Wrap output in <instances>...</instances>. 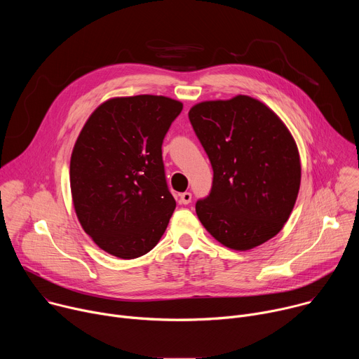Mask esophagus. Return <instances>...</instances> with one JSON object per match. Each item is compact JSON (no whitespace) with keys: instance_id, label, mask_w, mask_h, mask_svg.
Listing matches in <instances>:
<instances>
[{"instance_id":"obj_1","label":"esophagus","mask_w":359,"mask_h":359,"mask_svg":"<svg viewBox=\"0 0 359 359\" xmlns=\"http://www.w3.org/2000/svg\"><path fill=\"white\" fill-rule=\"evenodd\" d=\"M191 201V193L189 191H184L180 194V203L182 204H189Z\"/></svg>"}]
</instances>
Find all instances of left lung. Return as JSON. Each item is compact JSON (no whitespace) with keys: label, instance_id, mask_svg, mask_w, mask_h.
<instances>
[{"label":"left lung","instance_id":"8db88e82","mask_svg":"<svg viewBox=\"0 0 359 359\" xmlns=\"http://www.w3.org/2000/svg\"><path fill=\"white\" fill-rule=\"evenodd\" d=\"M189 119L213 168L212 191L196 203L200 223L231 250L273 238L301 183L298 147L285 123L247 95L198 102Z\"/></svg>","mask_w":359,"mask_h":359}]
</instances>
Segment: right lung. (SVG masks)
<instances>
[{
	"mask_svg": "<svg viewBox=\"0 0 359 359\" xmlns=\"http://www.w3.org/2000/svg\"><path fill=\"white\" fill-rule=\"evenodd\" d=\"M183 104L162 95L118 96L85 122L71 155L72 203L104 251L132 260L162 238L176 208L162 143Z\"/></svg>",
	"mask_w": 359,
	"mask_h": 359,
	"instance_id": "right-lung-1",
	"label": "right lung"
}]
</instances>
